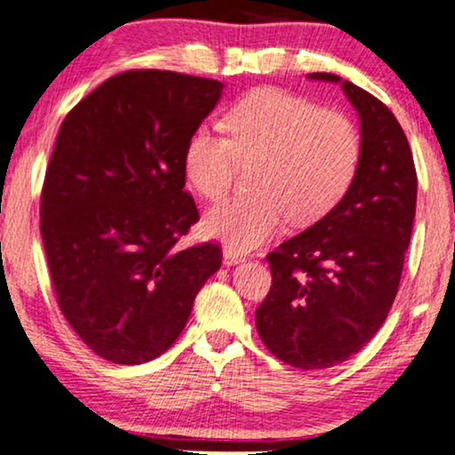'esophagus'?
<instances>
[{
  "mask_svg": "<svg viewBox=\"0 0 455 455\" xmlns=\"http://www.w3.org/2000/svg\"><path fill=\"white\" fill-rule=\"evenodd\" d=\"M222 258H224V264H227V267H233V264H239V262H243V254H239L237 250H233V247H224V251H222Z\"/></svg>",
  "mask_w": 455,
  "mask_h": 455,
  "instance_id": "34e87169",
  "label": "esophagus"
}]
</instances>
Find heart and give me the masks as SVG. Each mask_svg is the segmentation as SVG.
Wrapping results in <instances>:
<instances>
[{
  "instance_id": "b5f03b06",
  "label": "heart",
  "mask_w": 455,
  "mask_h": 455,
  "mask_svg": "<svg viewBox=\"0 0 455 455\" xmlns=\"http://www.w3.org/2000/svg\"><path fill=\"white\" fill-rule=\"evenodd\" d=\"M227 134L195 128L182 168L195 193L218 199L237 164L254 165V195L220 201L204 218L205 233L235 250L273 237L285 216L294 224L319 220L347 195L361 164V136L347 115L275 88L235 102Z\"/></svg>"
}]
</instances>
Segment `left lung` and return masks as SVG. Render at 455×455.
Instances as JSON below:
<instances>
[{
	"instance_id": "1",
	"label": "left lung",
	"mask_w": 455,
	"mask_h": 455,
	"mask_svg": "<svg viewBox=\"0 0 455 455\" xmlns=\"http://www.w3.org/2000/svg\"><path fill=\"white\" fill-rule=\"evenodd\" d=\"M361 122V164L327 214L267 256L273 283L256 308L270 353L300 370H325L359 353L380 330L396 290L416 216L418 178L390 108L333 73Z\"/></svg>"
}]
</instances>
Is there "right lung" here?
<instances>
[{"mask_svg": "<svg viewBox=\"0 0 455 455\" xmlns=\"http://www.w3.org/2000/svg\"><path fill=\"white\" fill-rule=\"evenodd\" d=\"M222 88L195 75L125 71L60 125L39 208L45 258L68 325L111 363L165 353L220 268V245H176L199 220L185 191V145Z\"/></svg>", "mask_w": 455, "mask_h": 455, "instance_id": "1", "label": "right lung"}]
</instances>
